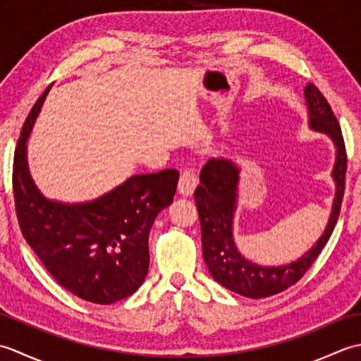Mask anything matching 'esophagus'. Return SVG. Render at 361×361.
<instances>
[{
	"label": "esophagus",
	"mask_w": 361,
	"mask_h": 361,
	"mask_svg": "<svg viewBox=\"0 0 361 361\" xmlns=\"http://www.w3.org/2000/svg\"><path fill=\"white\" fill-rule=\"evenodd\" d=\"M198 185L197 172L194 167H185L180 173V181H178V192L185 197H189L194 194V190Z\"/></svg>",
	"instance_id": "1"
}]
</instances>
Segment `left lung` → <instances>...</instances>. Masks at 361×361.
Listing matches in <instances>:
<instances>
[{
  "instance_id": "8db88e82",
  "label": "left lung",
  "mask_w": 361,
  "mask_h": 361,
  "mask_svg": "<svg viewBox=\"0 0 361 361\" xmlns=\"http://www.w3.org/2000/svg\"><path fill=\"white\" fill-rule=\"evenodd\" d=\"M304 94L309 105L310 127L327 133L336 145V163L332 172L336 183V194L332 216L329 219L324 234L319 237L315 247L296 262L282 267H260L240 256L231 233L235 188L239 181V171L231 161L221 158L209 159L202 169L200 185L194 192L202 226L203 257L208 270L219 283L242 296L252 299L267 298L295 286L307 273L319 252L326 247L340 216L348 169V153L341 127L332 111V106L315 87V83L309 82L304 88Z\"/></svg>"
}]
</instances>
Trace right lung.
I'll return each mask as SVG.
<instances>
[{
	"instance_id": "obj_1",
	"label": "right lung",
	"mask_w": 361,
	"mask_h": 361,
	"mask_svg": "<svg viewBox=\"0 0 361 361\" xmlns=\"http://www.w3.org/2000/svg\"><path fill=\"white\" fill-rule=\"evenodd\" d=\"M51 87L23 124L13 155L12 188L21 234L60 286L85 301L113 304L133 295L149 270V234L173 202L178 171L133 175L97 200L62 204L35 189L26 140Z\"/></svg>"
}]
</instances>
